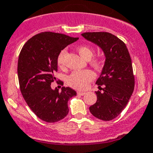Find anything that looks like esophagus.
Instances as JSON below:
<instances>
[{
    "instance_id": "esophagus-1",
    "label": "esophagus",
    "mask_w": 153,
    "mask_h": 153,
    "mask_svg": "<svg viewBox=\"0 0 153 153\" xmlns=\"http://www.w3.org/2000/svg\"><path fill=\"white\" fill-rule=\"evenodd\" d=\"M77 94L78 95H80V96H83V95H85V94H86V92H82V91H79V92H77Z\"/></svg>"
}]
</instances>
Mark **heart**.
<instances>
[{"mask_svg":"<svg viewBox=\"0 0 153 153\" xmlns=\"http://www.w3.org/2000/svg\"><path fill=\"white\" fill-rule=\"evenodd\" d=\"M77 51L79 55L85 60H89V64L93 68L97 71H101L105 65L104 57L101 55L96 56V57H91L93 56L94 51L93 48L88 45H80L77 48ZM67 52L66 50H62L58 54L57 57V63L58 67L61 68H64L65 64V56ZM95 78V74L93 72L89 70L83 71H75L73 72L70 75L68 78V83L73 88L77 89H85L89 86V84L91 81Z\"/></svg>","mask_w":153,"mask_h":153,"instance_id":"1","label":"heart"}]
</instances>
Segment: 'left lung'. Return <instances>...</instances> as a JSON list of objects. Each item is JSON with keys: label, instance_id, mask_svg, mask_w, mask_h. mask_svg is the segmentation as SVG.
<instances>
[{"label": "left lung", "instance_id": "1", "mask_svg": "<svg viewBox=\"0 0 153 153\" xmlns=\"http://www.w3.org/2000/svg\"><path fill=\"white\" fill-rule=\"evenodd\" d=\"M82 36L99 45L106 58L96 82L102 92H96L97 101L89 111L100 120H113L126 107L134 89L135 79L128 49L124 42L111 33L95 32L84 33Z\"/></svg>", "mask_w": 153, "mask_h": 153}]
</instances>
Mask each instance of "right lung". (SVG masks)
I'll use <instances>...</instances> for the list:
<instances>
[{
  "instance_id": "right-lung-1",
  "label": "right lung",
  "mask_w": 153,
  "mask_h": 153,
  "mask_svg": "<svg viewBox=\"0 0 153 153\" xmlns=\"http://www.w3.org/2000/svg\"><path fill=\"white\" fill-rule=\"evenodd\" d=\"M78 38L61 33L45 32L29 39L21 49L17 74L22 97L38 117L45 122L62 120L69 112L67 102L76 95L70 87L52 89L51 82L57 81V57L68 45ZM57 83L64 85L62 81Z\"/></svg>"
}]
</instances>
